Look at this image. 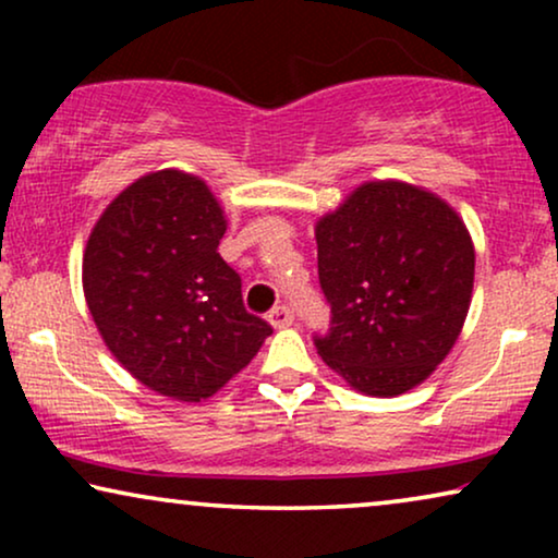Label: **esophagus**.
I'll list each match as a JSON object with an SVG mask.
<instances>
[{"label": "esophagus", "instance_id": "obj_1", "mask_svg": "<svg viewBox=\"0 0 558 558\" xmlns=\"http://www.w3.org/2000/svg\"><path fill=\"white\" fill-rule=\"evenodd\" d=\"M292 319H294V312L287 307V304H277V307H274L271 312H269V323L274 325V327H287V325H292Z\"/></svg>", "mask_w": 558, "mask_h": 558}]
</instances>
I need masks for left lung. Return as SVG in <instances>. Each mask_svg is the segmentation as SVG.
<instances>
[{
    "label": "left lung",
    "mask_w": 558,
    "mask_h": 558,
    "mask_svg": "<svg viewBox=\"0 0 558 558\" xmlns=\"http://www.w3.org/2000/svg\"><path fill=\"white\" fill-rule=\"evenodd\" d=\"M319 287L330 330L315 348L368 396H399L432 376L460 335L475 248L460 216L407 182H365L319 218Z\"/></svg>",
    "instance_id": "left-lung-1"
}]
</instances>
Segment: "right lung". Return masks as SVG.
<instances>
[{"label": "right lung", "mask_w": 558, "mask_h": 558, "mask_svg": "<svg viewBox=\"0 0 558 558\" xmlns=\"http://www.w3.org/2000/svg\"><path fill=\"white\" fill-rule=\"evenodd\" d=\"M223 233L203 180L159 170L104 210L83 254L104 342L136 380L178 401L208 399L271 335L243 307L241 277L218 254Z\"/></svg>", "instance_id": "1"}]
</instances>
